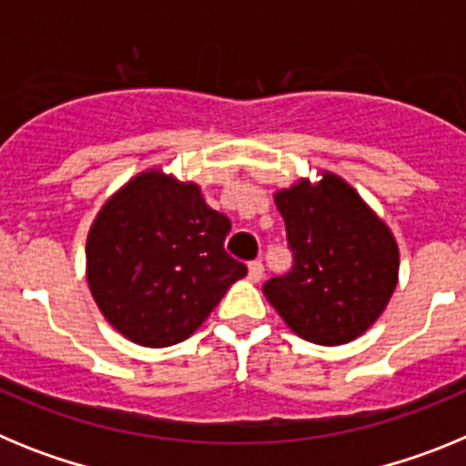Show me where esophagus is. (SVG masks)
Returning a JSON list of instances; mask_svg holds the SVG:
<instances>
[{
	"mask_svg": "<svg viewBox=\"0 0 466 466\" xmlns=\"http://www.w3.org/2000/svg\"><path fill=\"white\" fill-rule=\"evenodd\" d=\"M247 270H249V273H247L249 282H258V279L263 278V263L261 261H252Z\"/></svg>",
	"mask_w": 466,
	"mask_h": 466,
	"instance_id": "esophagus-1",
	"label": "esophagus"
}]
</instances>
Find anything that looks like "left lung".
<instances>
[{
    "mask_svg": "<svg viewBox=\"0 0 466 466\" xmlns=\"http://www.w3.org/2000/svg\"><path fill=\"white\" fill-rule=\"evenodd\" d=\"M275 205L287 226L294 266L263 284L284 324L317 345L360 339L382 315L399 282L392 230L343 177L279 188Z\"/></svg>",
    "mask_w": 466,
    "mask_h": 466,
    "instance_id": "8db88e82",
    "label": "left lung"
}]
</instances>
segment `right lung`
Wrapping results in <instances>:
<instances>
[{
    "label": "right lung",
    "mask_w": 466,
    "mask_h": 466,
    "mask_svg": "<svg viewBox=\"0 0 466 466\" xmlns=\"http://www.w3.org/2000/svg\"><path fill=\"white\" fill-rule=\"evenodd\" d=\"M230 221L200 187L160 167L106 198L86 240V278L106 322L144 348L182 343L247 275L224 249Z\"/></svg>",
    "instance_id": "add662e5"
}]
</instances>
